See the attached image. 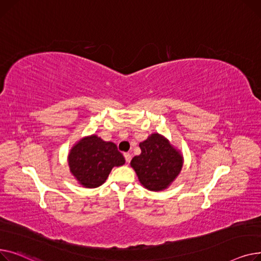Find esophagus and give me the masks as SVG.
<instances>
[{"label": "esophagus", "instance_id": "1", "mask_svg": "<svg viewBox=\"0 0 261 261\" xmlns=\"http://www.w3.org/2000/svg\"><path fill=\"white\" fill-rule=\"evenodd\" d=\"M124 157H125V161H126L127 163H129V162H130V160H132V155L129 154V152H125V154H124Z\"/></svg>", "mask_w": 261, "mask_h": 261}]
</instances>
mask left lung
<instances>
[{
    "instance_id": "obj_1",
    "label": "left lung",
    "mask_w": 261,
    "mask_h": 261,
    "mask_svg": "<svg viewBox=\"0 0 261 261\" xmlns=\"http://www.w3.org/2000/svg\"><path fill=\"white\" fill-rule=\"evenodd\" d=\"M139 146L141 154L132 159L130 166L140 183L148 191L167 189L181 172V152L158 133L151 134Z\"/></svg>"
}]
</instances>
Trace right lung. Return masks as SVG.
<instances>
[{
	"mask_svg": "<svg viewBox=\"0 0 261 261\" xmlns=\"http://www.w3.org/2000/svg\"><path fill=\"white\" fill-rule=\"evenodd\" d=\"M124 163L125 159L117 145L102 140L97 135L82 138L72 146L68 155L70 173L87 189L102 186L113 167Z\"/></svg>",
	"mask_w": 261,
	"mask_h": 261,
	"instance_id": "1",
	"label": "right lung"
}]
</instances>
